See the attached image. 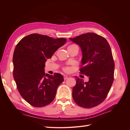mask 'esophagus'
I'll list each match as a JSON object with an SVG mask.
<instances>
[{
	"instance_id": "obj_1",
	"label": "esophagus",
	"mask_w": 130,
	"mask_h": 130,
	"mask_svg": "<svg viewBox=\"0 0 130 130\" xmlns=\"http://www.w3.org/2000/svg\"><path fill=\"white\" fill-rule=\"evenodd\" d=\"M63 77H64V80H66L67 79V78H68V77L67 75H64Z\"/></svg>"
}]
</instances>
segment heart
I'll return each instance as SVG.
<instances>
[{
  "label": "heart",
  "instance_id": "obj_1",
  "mask_svg": "<svg viewBox=\"0 0 130 130\" xmlns=\"http://www.w3.org/2000/svg\"><path fill=\"white\" fill-rule=\"evenodd\" d=\"M65 70H66V71H67V70H69V68H65Z\"/></svg>",
  "mask_w": 130,
  "mask_h": 130
}]
</instances>
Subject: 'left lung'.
<instances>
[{
  "instance_id": "1",
  "label": "left lung",
  "mask_w": 130,
  "mask_h": 130,
  "mask_svg": "<svg viewBox=\"0 0 130 130\" xmlns=\"http://www.w3.org/2000/svg\"><path fill=\"white\" fill-rule=\"evenodd\" d=\"M69 40L80 46L82 55L80 71L89 76L88 82L75 76L73 98L80 107H95L105 99L113 82L115 63L111 47L105 38L92 32Z\"/></svg>"
}]
</instances>
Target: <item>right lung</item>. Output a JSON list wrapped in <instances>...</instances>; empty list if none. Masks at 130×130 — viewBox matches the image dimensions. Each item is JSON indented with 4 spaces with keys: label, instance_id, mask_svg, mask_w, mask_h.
<instances>
[{
    "label": "right lung",
    "instance_id": "1",
    "mask_svg": "<svg viewBox=\"0 0 130 130\" xmlns=\"http://www.w3.org/2000/svg\"><path fill=\"white\" fill-rule=\"evenodd\" d=\"M64 38H54L32 34L23 38L15 46L13 56V78L18 91L26 102L36 107L49 105L57 89L64 81L60 73H45V63L63 45Z\"/></svg>",
    "mask_w": 130,
    "mask_h": 130
}]
</instances>
